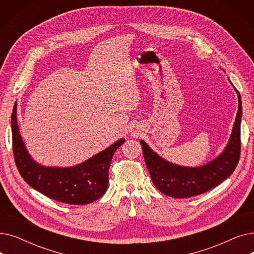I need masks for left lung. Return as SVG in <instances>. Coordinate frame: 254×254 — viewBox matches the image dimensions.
<instances>
[{
	"label": "left lung",
	"instance_id": "1",
	"mask_svg": "<svg viewBox=\"0 0 254 254\" xmlns=\"http://www.w3.org/2000/svg\"><path fill=\"white\" fill-rule=\"evenodd\" d=\"M236 92L239 105L230 141L221 154L210 163L196 168L172 164L157 155L143 140L140 141L146 167L149 171L153 184L159 191L176 198L190 197L216 188L233 174L239 163L241 151L240 127L242 103L240 92L237 89Z\"/></svg>",
	"mask_w": 254,
	"mask_h": 254
}]
</instances>
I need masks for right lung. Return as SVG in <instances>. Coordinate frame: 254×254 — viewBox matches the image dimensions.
Wrapping results in <instances>:
<instances>
[{
    "label": "right lung",
    "mask_w": 254,
    "mask_h": 254,
    "mask_svg": "<svg viewBox=\"0 0 254 254\" xmlns=\"http://www.w3.org/2000/svg\"><path fill=\"white\" fill-rule=\"evenodd\" d=\"M16 108L15 103L11 115L12 145L15 165L23 180L34 190L58 202L86 205L99 199L108 189L113 154L125 143V139L75 167H44L36 163L25 148L19 134Z\"/></svg>",
    "instance_id": "right-lung-1"
}]
</instances>
